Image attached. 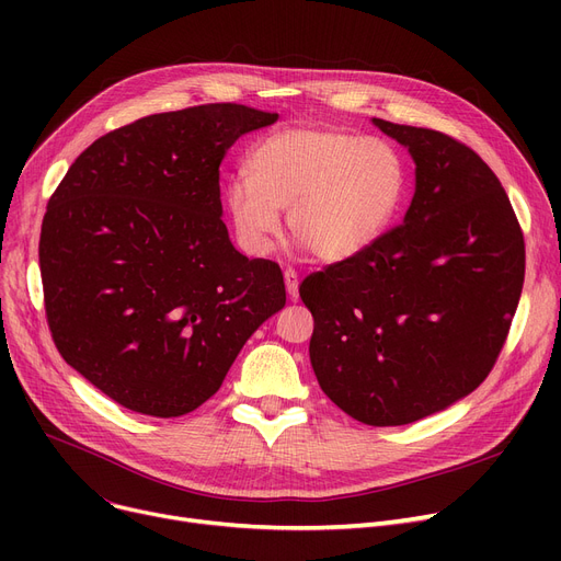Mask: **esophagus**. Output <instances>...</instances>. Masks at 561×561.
Here are the masks:
<instances>
[{
	"label": "esophagus",
	"mask_w": 561,
	"mask_h": 561,
	"mask_svg": "<svg viewBox=\"0 0 561 561\" xmlns=\"http://www.w3.org/2000/svg\"><path fill=\"white\" fill-rule=\"evenodd\" d=\"M284 284H286V293L288 296L296 300L298 298V284H300V279H298V273L293 271V268H286L284 271Z\"/></svg>",
	"instance_id": "34e87169"
}]
</instances>
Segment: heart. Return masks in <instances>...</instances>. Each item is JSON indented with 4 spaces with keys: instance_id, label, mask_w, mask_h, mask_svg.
Listing matches in <instances>:
<instances>
[{
    "instance_id": "b5f03b06",
    "label": "heart",
    "mask_w": 561,
    "mask_h": 561,
    "mask_svg": "<svg viewBox=\"0 0 561 561\" xmlns=\"http://www.w3.org/2000/svg\"><path fill=\"white\" fill-rule=\"evenodd\" d=\"M245 176L229 182L227 211L241 243L265 254L279 233L322 261L364 252L387 231L404 197L407 170L396 147L332 127H290L256 140Z\"/></svg>"
}]
</instances>
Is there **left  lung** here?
<instances>
[{"mask_svg": "<svg viewBox=\"0 0 561 561\" xmlns=\"http://www.w3.org/2000/svg\"><path fill=\"white\" fill-rule=\"evenodd\" d=\"M416 161L404 220L300 284L320 389L373 427L421 421L476 391L503 350L525 241L493 170L461 140L373 121Z\"/></svg>", "mask_w": 561, "mask_h": 561, "instance_id": "1", "label": "left lung"}]
</instances>
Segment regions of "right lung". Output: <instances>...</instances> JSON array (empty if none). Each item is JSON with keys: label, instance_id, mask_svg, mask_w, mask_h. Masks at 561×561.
I'll use <instances>...</instances> for the list:
<instances>
[{"label": "right lung", "instance_id": "obj_1", "mask_svg": "<svg viewBox=\"0 0 561 561\" xmlns=\"http://www.w3.org/2000/svg\"><path fill=\"white\" fill-rule=\"evenodd\" d=\"M275 121L233 102L147 115L85 147L51 193L38 259L54 345L125 409H197L286 305L279 265L243 256L220 218L227 150Z\"/></svg>", "mask_w": 561, "mask_h": 561}]
</instances>
